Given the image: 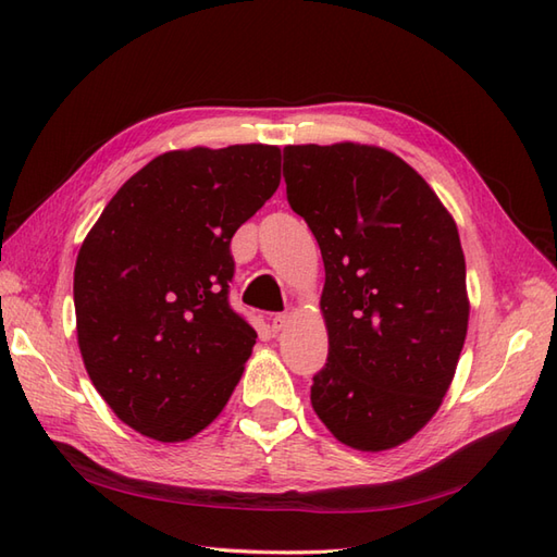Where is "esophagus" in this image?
<instances>
[{"instance_id":"obj_1","label":"esophagus","mask_w":557,"mask_h":557,"mask_svg":"<svg viewBox=\"0 0 557 557\" xmlns=\"http://www.w3.org/2000/svg\"><path fill=\"white\" fill-rule=\"evenodd\" d=\"M270 322H273V332H280V330L287 327L289 315L287 313H275L273 318H270Z\"/></svg>"}]
</instances>
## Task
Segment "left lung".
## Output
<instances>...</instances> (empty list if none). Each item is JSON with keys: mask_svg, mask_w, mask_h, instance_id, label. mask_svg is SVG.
<instances>
[{"mask_svg": "<svg viewBox=\"0 0 557 557\" xmlns=\"http://www.w3.org/2000/svg\"><path fill=\"white\" fill-rule=\"evenodd\" d=\"M284 183L325 263L330 354L310 404L342 444L394 448L442 406L468 334L458 227L380 147H284Z\"/></svg>", "mask_w": 557, "mask_h": 557, "instance_id": "1", "label": "left lung"}]
</instances>
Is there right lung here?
Returning <instances> with one entry per match:
<instances>
[{
  "mask_svg": "<svg viewBox=\"0 0 557 557\" xmlns=\"http://www.w3.org/2000/svg\"><path fill=\"white\" fill-rule=\"evenodd\" d=\"M277 185V147L168 151L115 191L85 237L77 344L95 389L139 434L185 442L235 392L256 330L230 306V242Z\"/></svg>",
  "mask_w": 557,
  "mask_h": 557,
  "instance_id": "obj_1",
  "label": "right lung"
}]
</instances>
